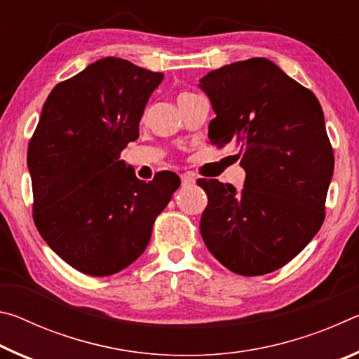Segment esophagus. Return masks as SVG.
<instances>
[{
    "instance_id": "esophagus-1",
    "label": "esophagus",
    "mask_w": 359,
    "mask_h": 359,
    "mask_svg": "<svg viewBox=\"0 0 359 359\" xmlns=\"http://www.w3.org/2000/svg\"><path fill=\"white\" fill-rule=\"evenodd\" d=\"M180 180H182V187H190L194 184V182H196L191 174H182Z\"/></svg>"
}]
</instances>
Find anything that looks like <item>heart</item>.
Segmentation results:
<instances>
[{
	"mask_svg": "<svg viewBox=\"0 0 359 359\" xmlns=\"http://www.w3.org/2000/svg\"><path fill=\"white\" fill-rule=\"evenodd\" d=\"M182 95H187V93H182Z\"/></svg>",
	"mask_w": 359,
	"mask_h": 359,
	"instance_id": "b5f03b06",
	"label": "heart"
}]
</instances>
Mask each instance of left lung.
Masks as SVG:
<instances>
[{
    "instance_id": "obj_1",
    "label": "left lung",
    "mask_w": 359,
    "mask_h": 359,
    "mask_svg": "<svg viewBox=\"0 0 359 359\" xmlns=\"http://www.w3.org/2000/svg\"><path fill=\"white\" fill-rule=\"evenodd\" d=\"M198 87L215 112L212 145L239 147L241 190L199 179L208 194L199 229L209 252L241 276H263L293 259L325 220L334 155L311 90L267 58L210 71Z\"/></svg>"
}]
</instances>
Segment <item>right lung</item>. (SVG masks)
I'll list each match as a JSON object with an SVG mask.
<instances>
[{
	"mask_svg": "<svg viewBox=\"0 0 359 359\" xmlns=\"http://www.w3.org/2000/svg\"><path fill=\"white\" fill-rule=\"evenodd\" d=\"M163 77L106 57L58 83L42 107L27 158L34 223L46 244L87 276L135 263L180 187L171 171L145 184L120 160Z\"/></svg>",
	"mask_w": 359,
	"mask_h": 359,
	"instance_id": "1",
	"label": "right lung"
}]
</instances>
